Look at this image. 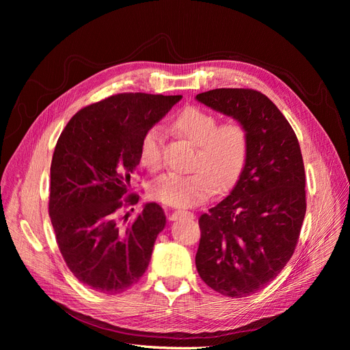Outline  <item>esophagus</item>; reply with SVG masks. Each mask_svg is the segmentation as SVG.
Listing matches in <instances>:
<instances>
[{"label":"esophagus","mask_w":350,"mask_h":350,"mask_svg":"<svg viewBox=\"0 0 350 350\" xmlns=\"http://www.w3.org/2000/svg\"><path fill=\"white\" fill-rule=\"evenodd\" d=\"M183 216L194 217V213H191V211H187V210H175L174 213L171 215V220H178L179 217H183Z\"/></svg>","instance_id":"34e87169"}]
</instances>
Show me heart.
Returning <instances> with one entry per match:
<instances>
[{
  "label": "heart",
  "mask_w": 350,
  "mask_h": 350,
  "mask_svg": "<svg viewBox=\"0 0 350 350\" xmlns=\"http://www.w3.org/2000/svg\"><path fill=\"white\" fill-rule=\"evenodd\" d=\"M178 137L197 146L191 174H163L149 185V196L172 207H193L204 203L213 194L215 185L226 188L245 166L250 135L238 121L219 124L217 116L203 108L187 107L171 121ZM139 159L147 171L162 166V131L149 126L139 143Z\"/></svg>",
  "instance_id": "heart-1"
}]
</instances>
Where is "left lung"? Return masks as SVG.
<instances>
[{"label":"left lung","instance_id":"1","mask_svg":"<svg viewBox=\"0 0 350 350\" xmlns=\"http://www.w3.org/2000/svg\"><path fill=\"white\" fill-rule=\"evenodd\" d=\"M196 99L241 122L250 135L245 166L230 194L201 215L196 266L211 289L245 298L274 280L299 239L306 211L301 147L266 94L215 89Z\"/></svg>","mask_w":350,"mask_h":350}]
</instances>
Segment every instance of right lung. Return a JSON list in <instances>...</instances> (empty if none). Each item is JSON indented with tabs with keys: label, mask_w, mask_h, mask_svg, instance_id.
<instances>
[{
	"label": "right lung",
	"mask_w": 350,
	"mask_h": 350,
	"mask_svg": "<svg viewBox=\"0 0 350 350\" xmlns=\"http://www.w3.org/2000/svg\"><path fill=\"white\" fill-rule=\"evenodd\" d=\"M181 98L113 94L80 109L59 135L51 163L49 216L68 269L93 291L121 293L149 266L166 225L162 207L144 204L125 228L118 211L139 201L137 194H126L140 163L142 134Z\"/></svg>",
	"instance_id": "obj_1"
}]
</instances>
